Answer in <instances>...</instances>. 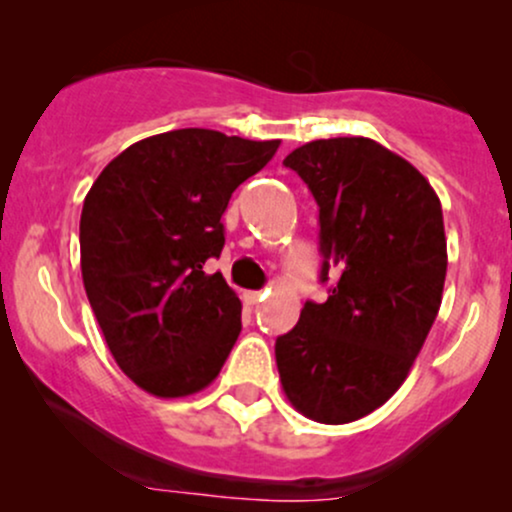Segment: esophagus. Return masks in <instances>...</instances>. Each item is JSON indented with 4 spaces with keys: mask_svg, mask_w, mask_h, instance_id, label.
<instances>
[{
    "mask_svg": "<svg viewBox=\"0 0 512 512\" xmlns=\"http://www.w3.org/2000/svg\"><path fill=\"white\" fill-rule=\"evenodd\" d=\"M243 298H245V303H248V305H257L264 298V293L262 291H248Z\"/></svg>",
    "mask_w": 512,
    "mask_h": 512,
    "instance_id": "34e87169",
    "label": "esophagus"
}]
</instances>
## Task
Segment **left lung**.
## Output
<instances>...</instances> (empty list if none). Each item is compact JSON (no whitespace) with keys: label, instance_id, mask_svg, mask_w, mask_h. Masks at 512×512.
<instances>
[{"label":"left lung","instance_id":"left-lung-1","mask_svg":"<svg viewBox=\"0 0 512 512\" xmlns=\"http://www.w3.org/2000/svg\"><path fill=\"white\" fill-rule=\"evenodd\" d=\"M320 207L325 303L276 339L289 402L320 424H349L407 380L440 301L448 248L440 199L402 156L366 137L317 139L284 158Z\"/></svg>","mask_w":512,"mask_h":512}]
</instances>
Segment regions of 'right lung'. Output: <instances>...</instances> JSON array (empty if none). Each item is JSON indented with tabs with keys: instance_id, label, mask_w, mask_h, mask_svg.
<instances>
[{
	"instance_id": "right-lung-1",
	"label": "right lung",
	"mask_w": 512,
	"mask_h": 512,
	"mask_svg": "<svg viewBox=\"0 0 512 512\" xmlns=\"http://www.w3.org/2000/svg\"><path fill=\"white\" fill-rule=\"evenodd\" d=\"M279 139L173 129L115 156L81 209L84 289L122 373L154 397L214 383L240 334L236 291L204 262L223 250L221 216Z\"/></svg>"
}]
</instances>
